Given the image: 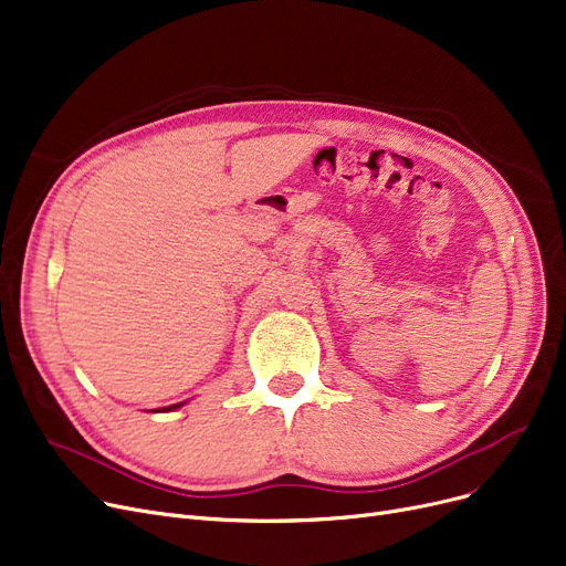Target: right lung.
<instances>
[{"label": "right lung", "instance_id": "right-lung-1", "mask_svg": "<svg viewBox=\"0 0 566 566\" xmlns=\"http://www.w3.org/2000/svg\"><path fill=\"white\" fill-rule=\"evenodd\" d=\"M182 405H185V402H178V405H170V407H164L161 411H170V409H178V407H182Z\"/></svg>", "mask_w": 566, "mask_h": 566}]
</instances>
